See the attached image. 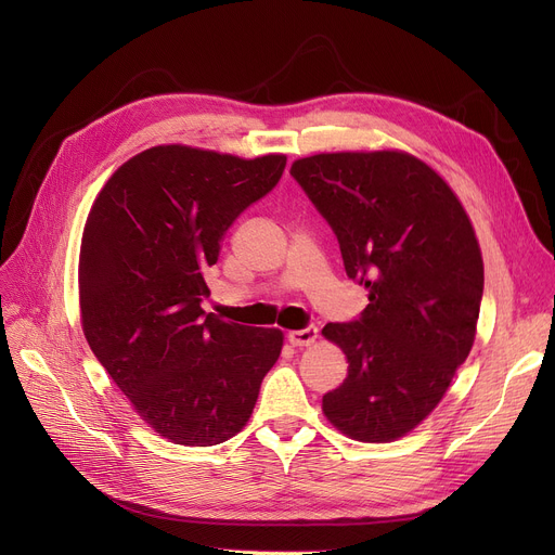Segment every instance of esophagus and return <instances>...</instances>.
Instances as JSON below:
<instances>
[{"label": "esophagus", "instance_id": "34e87169", "mask_svg": "<svg viewBox=\"0 0 555 555\" xmlns=\"http://www.w3.org/2000/svg\"><path fill=\"white\" fill-rule=\"evenodd\" d=\"M317 335H319V331L314 326H308L304 331H289L287 339H289V344H293V346H312Z\"/></svg>", "mask_w": 555, "mask_h": 555}]
</instances>
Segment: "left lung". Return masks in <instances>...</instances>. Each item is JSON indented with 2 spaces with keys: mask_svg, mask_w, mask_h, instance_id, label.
I'll use <instances>...</instances> for the list:
<instances>
[{
  "mask_svg": "<svg viewBox=\"0 0 555 555\" xmlns=\"http://www.w3.org/2000/svg\"><path fill=\"white\" fill-rule=\"evenodd\" d=\"M289 172L369 293L358 322L322 331L348 360L324 416L348 439L396 441L443 400L475 344L483 258L473 222L441 175L404 151L319 153Z\"/></svg>",
  "mask_w": 555,
  "mask_h": 555,
  "instance_id": "1",
  "label": "left lung"
}]
</instances>
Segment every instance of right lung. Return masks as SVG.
Returning a JSON list of instances; mask_svg holds the SVG:
<instances>
[{
    "label": "right lung",
    "instance_id": "right-lung-1",
    "mask_svg": "<svg viewBox=\"0 0 555 555\" xmlns=\"http://www.w3.org/2000/svg\"><path fill=\"white\" fill-rule=\"evenodd\" d=\"M285 155L243 159L170 143L121 164L87 216L78 258L87 344L166 441L218 446L249 421L279 328L204 312L224 231L281 180Z\"/></svg>",
    "mask_w": 555,
    "mask_h": 555
}]
</instances>
